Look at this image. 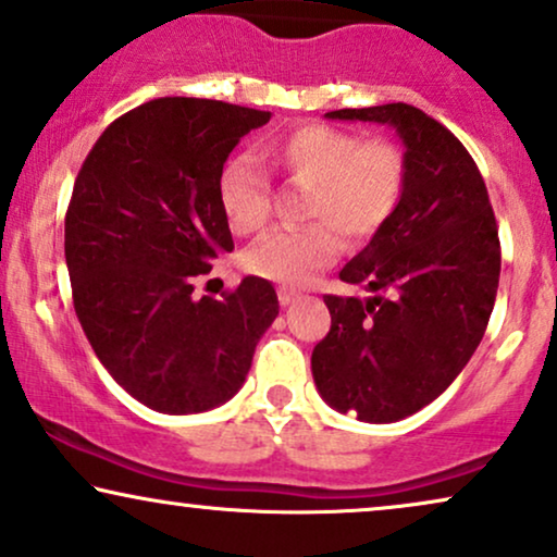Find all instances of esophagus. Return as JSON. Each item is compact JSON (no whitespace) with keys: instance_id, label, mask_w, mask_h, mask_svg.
Returning <instances> with one entry per match:
<instances>
[{"instance_id":"34e87169","label":"esophagus","mask_w":557,"mask_h":557,"mask_svg":"<svg viewBox=\"0 0 557 557\" xmlns=\"http://www.w3.org/2000/svg\"><path fill=\"white\" fill-rule=\"evenodd\" d=\"M296 299H299V294L292 292V288H278V301H281V307H292Z\"/></svg>"}]
</instances>
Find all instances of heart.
Segmentation results:
<instances>
[{"mask_svg":"<svg viewBox=\"0 0 557 557\" xmlns=\"http://www.w3.org/2000/svg\"><path fill=\"white\" fill-rule=\"evenodd\" d=\"M263 163L309 189L305 216L320 220L273 230L243 252L245 271L281 286L307 284L335 258L332 230L350 245L371 240L394 216L407 184V163L392 143H363L320 122L271 137ZM216 205L235 235L256 233L269 214V178L250 158H230L216 176Z\"/></svg>","mask_w":557,"mask_h":557,"instance_id":"heart-1","label":"heart"}]
</instances>
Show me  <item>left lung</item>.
Returning a JSON list of instances; mask_svg holds the SVG:
<instances>
[{
    "label": "left lung",
    "mask_w": 557,
    "mask_h": 557,
    "mask_svg": "<svg viewBox=\"0 0 557 557\" xmlns=\"http://www.w3.org/2000/svg\"><path fill=\"white\" fill-rule=\"evenodd\" d=\"M324 117L392 127L407 184L392 220L341 271L371 296H324L332 324L312 375L341 414L399 422L435 401L479 348L499 288V230L473 158L422 110L396 102Z\"/></svg>",
    "instance_id": "8db88e82"
}]
</instances>
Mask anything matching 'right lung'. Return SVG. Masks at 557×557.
Here are the masks:
<instances>
[{
	"label": "right lung",
	"instance_id": "obj_1",
	"mask_svg": "<svg viewBox=\"0 0 557 557\" xmlns=\"http://www.w3.org/2000/svg\"><path fill=\"white\" fill-rule=\"evenodd\" d=\"M271 112L163 97L104 129L78 171L66 212L76 317L125 392L161 414L233 399L278 317L271 281L245 276L225 301L194 299V276L233 252L216 176Z\"/></svg>",
	"mask_w": 557,
	"mask_h": 557
}]
</instances>
